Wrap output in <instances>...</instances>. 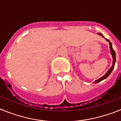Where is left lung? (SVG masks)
Instances as JSON below:
<instances>
[{
    "mask_svg": "<svg viewBox=\"0 0 121 121\" xmlns=\"http://www.w3.org/2000/svg\"><path fill=\"white\" fill-rule=\"evenodd\" d=\"M98 34L99 35H100V36H102V37H104L103 35H102L101 33H98ZM106 40L107 42H108L109 44H110V49L111 54L112 55V57H113V65H112V67H111V68H110L108 70V71L106 73H105V75H104L103 76L101 77L100 78H99V79H98V80H96V81H95V83H98V82H100V81H102V80L105 79H106V78H107V77L110 74V73L112 72V71H113V69H114V67H115V62H116V54H115V50H113V47H112V43L110 42V41L108 39H106Z\"/></svg>",
    "mask_w": 121,
    "mask_h": 121,
    "instance_id": "1",
    "label": "left lung"
}]
</instances>
